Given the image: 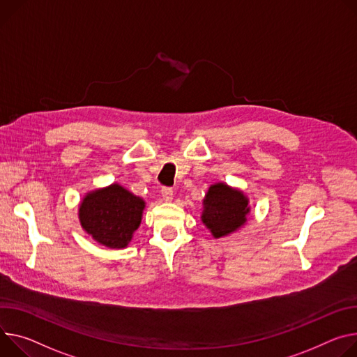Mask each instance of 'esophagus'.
Instances as JSON below:
<instances>
[{
  "label": "esophagus",
  "mask_w": 357,
  "mask_h": 357,
  "mask_svg": "<svg viewBox=\"0 0 357 357\" xmlns=\"http://www.w3.org/2000/svg\"><path fill=\"white\" fill-rule=\"evenodd\" d=\"M162 198H164V201H167V202H169V201H172V198H174V190H172V188H162Z\"/></svg>",
  "instance_id": "1"
}]
</instances>
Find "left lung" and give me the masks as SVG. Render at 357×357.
Segmentation results:
<instances>
[{"label": "left lung", "instance_id": "1", "mask_svg": "<svg viewBox=\"0 0 357 357\" xmlns=\"http://www.w3.org/2000/svg\"><path fill=\"white\" fill-rule=\"evenodd\" d=\"M202 222L215 238L229 235L246 222L249 213L243 193L225 183L212 185L204 199Z\"/></svg>", "mask_w": 357, "mask_h": 357}]
</instances>
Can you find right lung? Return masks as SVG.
Returning <instances> with one entry per match:
<instances>
[{"instance_id":"add662e5","label":"right lung","mask_w":357,"mask_h":357,"mask_svg":"<svg viewBox=\"0 0 357 357\" xmlns=\"http://www.w3.org/2000/svg\"><path fill=\"white\" fill-rule=\"evenodd\" d=\"M145 202L121 185L88 193L79 206L82 228L111 249H121L138 229Z\"/></svg>"}]
</instances>
